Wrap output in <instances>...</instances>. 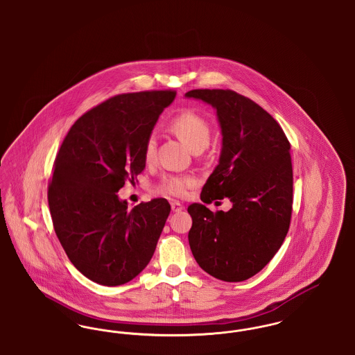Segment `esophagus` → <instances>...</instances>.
<instances>
[{
  "mask_svg": "<svg viewBox=\"0 0 355 355\" xmlns=\"http://www.w3.org/2000/svg\"><path fill=\"white\" fill-rule=\"evenodd\" d=\"M170 205H171V211L173 213H180L184 209V206L180 202H171Z\"/></svg>",
  "mask_w": 355,
  "mask_h": 355,
  "instance_id": "obj_1",
  "label": "esophagus"
}]
</instances>
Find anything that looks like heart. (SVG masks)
Here are the masks:
<instances>
[{"label":"heart","instance_id":"1","mask_svg":"<svg viewBox=\"0 0 355 355\" xmlns=\"http://www.w3.org/2000/svg\"><path fill=\"white\" fill-rule=\"evenodd\" d=\"M171 129L186 146L196 152L205 149L210 142V126L206 119L194 112H184L171 121ZM157 142L150 135L145 144V161L150 164L155 158ZM194 185V178L189 175H165L157 186V190L168 197H185L187 189Z\"/></svg>","mask_w":355,"mask_h":355}]
</instances>
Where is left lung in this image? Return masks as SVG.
<instances>
[{
	"label": "left lung",
	"instance_id": "8db88e82",
	"mask_svg": "<svg viewBox=\"0 0 355 355\" xmlns=\"http://www.w3.org/2000/svg\"><path fill=\"white\" fill-rule=\"evenodd\" d=\"M185 97L216 110L222 135L218 165L203 185L201 200L229 198L233 205L216 213L202 203L190 205L189 245L202 270L220 281L241 282L270 262L288 232L290 144L266 110L233 90L197 89Z\"/></svg>",
	"mask_w": 355,
	"mask_h": 355
}]
</instances>
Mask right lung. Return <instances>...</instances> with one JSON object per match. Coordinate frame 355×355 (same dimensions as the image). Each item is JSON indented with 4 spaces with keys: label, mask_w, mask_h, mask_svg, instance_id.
I'll return each mask as SVG.
<instances>
[{
    "label": "right lung",
    "mask_w": 355,
    "mask_h": 355,
    "mask_svg": "<svg viewBox=\"0 0 355 355\" xmlns=\"http://www.w3.org/2000/svg\"><path fill=\"white\" fill-rule=\"evenodd\" d=\"M175 92L116 96L76 121L54 162L53 226L76 269L103 286L135 278L152 259L170 213L164 198L128 209L119 190L145 166V144Z\"/></svg>",
    "instance_id": "right-lung-1"
}]
</instances>
